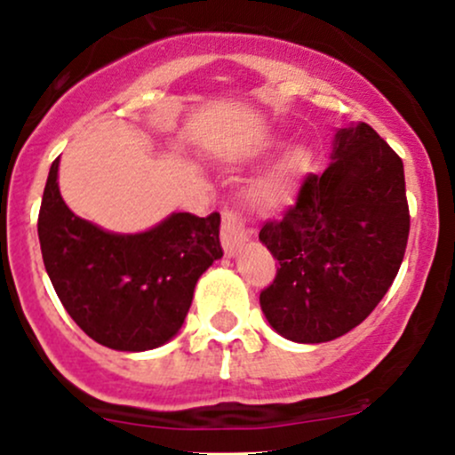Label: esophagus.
<instances>
[{"instance_id": "1", "label": "esophagus", "mask_w": 455, "mask_h": 455, "mask_svg": "<svg viewBox=\"0 0 455 455\" xmlns=\"http://www.w3.org/2000/svg\"><path fill=\"white\" fill-rule=\"evenodd\" d=\"M244 222L246 220L242 218V213H237V211H222V246L224 251H227V255H235L237 249L249 240Z\"/></svg>"}]
</instances>
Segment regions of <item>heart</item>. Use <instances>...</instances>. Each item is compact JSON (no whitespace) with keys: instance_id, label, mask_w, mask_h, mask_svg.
<instances>
[{"instance_id":"b5f03b06","label":"heart","mask_w":455,"mask_h":455,"mask_svg":"<svg viewBox=\"0 0 455 455\" xmlns=\"http://www.w3.org/2000/svg\"><path fill=\"white\" fill-rule=\"evenodd\" d=\"M310 169H313L310 151L306 147H295L268 173L246 187V202L261 213L279 211L292 200Z\"/></svg>"}]
</instances>
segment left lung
<instances>
[{"label": "left lung", "instance_id": "1", "mask_svg": "<svg viewBox=\"0 0 455 455\" xmlns=\"http://www.w3.org/2000/svg\"><path fill=\"white\" fill-rule=\"evenodd\" d=\"M410 237L403 160L368 123L339 130L332 163L308 173L259 242L279 261L259 292L268 323L297 343L343 337L379 306Z\"/></svg>", "mask_w": 455, "mask_h": 455}]
</instances>
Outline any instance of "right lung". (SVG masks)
Masks as SVG:
<instances>
[{
	"instance_id": "obj_1",
	"label": "right lung",
	"mask_w": 455,
	"mask_h": 455,
	"mask_svg": "<svg viewBox=\"0 0 455 455\" xmlns=\"http://www.w3.org/2000/svg\"><path fill=\"white\" fill-rule=\"evenodd\" d=\"M50 167L39 209L45 270L75 323L96 343L142 352L167 343L189 313L200 275L222 257L220 213H173L151 231L116 235L76 218Z\"/></svg>"
}]
</instances>
